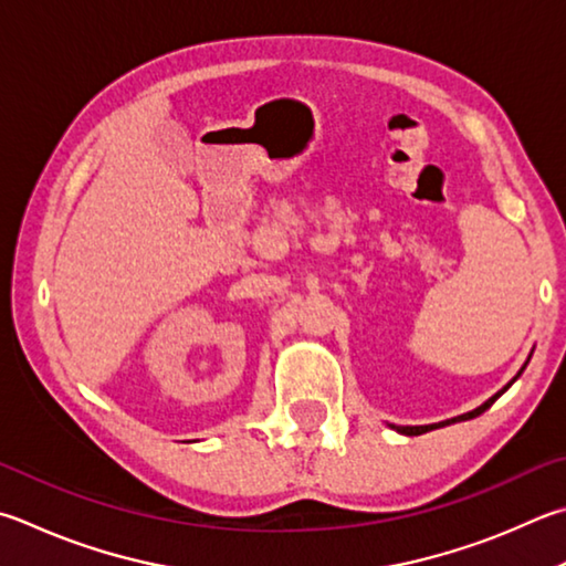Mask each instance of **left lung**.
I'll list each match as a JSON object with an SVG mask.
<instances>
[{
  "label": "left lung",
  "mask_w": 566,
  "mask_h": 566,
  "mask_svg": "<svg viewBox=\"0 0 566 566\" xmlns=\"http://www.w3.org/2000/svg\"><path fill=\"white\" fill-rule=\"evenodd\" d=\"M517 376H520V374H517ZM517 376H515V378H517ZM515 378H512V381H515ZM512 381H510L507 386H512ZM507 386H505V388H507ZM505 388H502L500 394H495L492 398H488L485 403H482L480 408L470 410V413H465V416H458V418H453V420H470V418H475V416H480V413H485V410H488L492 403H495V400H497L502 394H505ZM446 423H450V420H446ZM446 423H436V426H446ZM436 426H416V428H410V426H398L396 430H398V433H406V436H420V433H428V430H433Z\"/></svg>",
  "instance_id": "8db88e82"
}]
</instances>
